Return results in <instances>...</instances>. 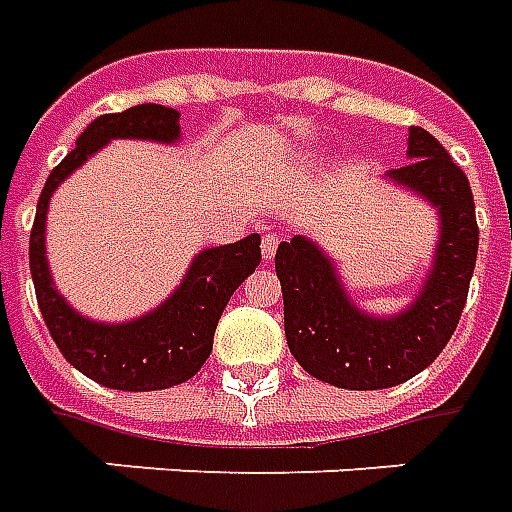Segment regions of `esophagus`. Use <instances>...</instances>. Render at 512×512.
Returning a JSON list of instances; mask_svg holds the SVG:
<instances>
[{"label": "esophagus", "mask_w": 512, "mask_h": 512, "mask_svg": "<svg viewBox=\"0 0 512 512\" xmlns=\"http://www.w3.org/2000/svg\"><path fill=\"white\" fill-rule=\"evenodd\" d=\"M278 245H281V237H278V234H264V239H262L264 259H273L275 250H278Z\"/></svg>", "instance_id": "obj_1"}]
</instances>
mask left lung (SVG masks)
Here are the masks:
<instances>
[{"label": "left lung", "mask_w": 512, "mask_h": 512, "mask_svg": "<svg viewBox=\"0 0 512 512\" xmlns=\"http://www.w3.org/2000/svg\"><path fill=\"white\" fill-rule=\"evenodd\" d=\"M408 159L386 176L436 206L441 234L422 292L405 311L364 314L344 292L336 264L303 234L275 253L286 344L308 375L339 389H389L419 375L447 347L466 306L480 245L469 179L422 126L408 129Z\"/></svg>", "instance_id": "obj_1"}]
</instances>
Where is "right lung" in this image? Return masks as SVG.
<instances>
[{"instance_id": "1", "label": "right lung", "mask_w": 512, "mask_h": 512, "mask_svg": "<svg viewBox=\"0 0 512 512\" xmlns=\"http://www.w3.org/2000/svg\"><path fill=\"white\" fill-rule=\"evenodd\" d=\"M118 137L176 143L181 137L179 112L162 104H137L123 112L101 115L79 134L76 148L49 173L38 198L30 234V273L43 322L65 361L107 389L157 391L190 380L212 353L215 328L237 286L262 262L259 234L234 245L206 248L173 295L132 322H93L65 303L54 289L46 262V212L52 192L88 162L101 146Z\"/></svg>"}]
</instances>
